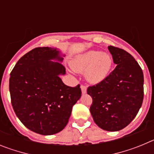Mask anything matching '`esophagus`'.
Masks as SVG:
<instances>
[{
  "label": "esophagus",
  "mask_w": 154,
  "mask_h": 154,
  "mask_svg": "<svg viewBox=\"0 0 154 154\" xmlns=\"http://www.w3.org/2000/svg\"><path fill=\"white\" fill-rule=\"evenodd\" d=\"M81 90H82V92L83 94L86 93V91H87V88L85 85H81Z\"/></svg>",
  "instance_id": "1"
}]
</instances>
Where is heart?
Returning a JSON list of instances; mask_svg holds the SVG:
<instances>
[{
  "label": "heart",
  "mask_w": 154,
  "mask_h": 154,
  "mask_svg": "<svg viewBox=\"0 0 154 154\" xmlns=\"http://www.w3.org/2000/svg\"><path fill=\"white\" fill-rule=\"evenodd\" d=\"M75 72H84L86 80L98 83L106 79L112 68V58L99 51H89L76 55L70 62Z\"/></svg>",
  "instance_id": "heart-1"
}]
</instances>
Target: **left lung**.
<instances>
[{"mask_svg":"<svg viewBox=\"0 0 154 154\" xmlns=\"http://www.w3.org/2000/svg\"><path fill=\"white\" fill-rule=\"evenodd\" d=\"M108 49L116 65L106 78L87 93L92 98L90 112L99 127L119 131L131 123L143 99V73L130 53L114 46Z\"/></svg>","mask_w":154,"mask_h":154,"instance_id":"8db88e82","label":"left lung"}]
</instances>
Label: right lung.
<instances>
[{"mask_svg": "<svg viewBox=\"0 0 154 154\" xmlns=\"http://www.w3.org/2000/svg\"><path fill=\"white\" fill-rule=\"evenodd\" d=\"M62 60L57 48H35L19 59L10 75L14 111L28 129L42 135L62 131L81 97L79 85L68 86L59 77L65 74Z\"/></svg>", "mask_w": 154, "mask_h": 154, "instance_id": "right-lung-1", "label": "right lung"}]
</instances>
